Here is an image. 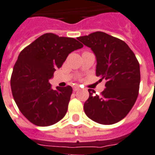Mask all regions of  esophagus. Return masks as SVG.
<instances>
[{
    "label": "esophagus",
    "instance_id": "1",
    "mask_svg": "<svg viewBox=\"0 0 155 155\" xmlns=\"http://www.w3.org/2000/svg\"><path fill=\"white\" fill-rule=\"evenodd\" d=\"M79 89H80V87H79V86H74V92L78 91V90H79Z\"/></svg>",
    "mask_w": 155,
    "mask_h": 155
}]
</instances>
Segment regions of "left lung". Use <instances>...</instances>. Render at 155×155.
<instances>
[{"label":"left lung","mask_w":155,"mask_h":155,"mask_svg":"<svg viewBox=\"0 0 155 155\" xmlns=\"http://www.w3.org/2000/svg\"><path fill=\"white\" fill-rule=\"evenodd\" d=\"M78 39L95 54L96 75L101 78L100 80H106L101 95L89 89L85 113L101 124H116L128 114L139 95V62L125 42L107 33L96 31Z\"/></svg>","instance_id":"left-lung-1"}]
</instances>
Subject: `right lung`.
Wrapping results in <instances>:
<instances>
[{
	"instance_id": "1",
	"label": "right lung",
	"mask_w": 155,
	"mask_h": 155,
	"mask_svg": "<svg viewBox=\"0 0 155 155\" xmlns=\"http://www.w3.org/2000/svg\"><path fill=\"white\" fill-rule=\"evenodd\" d=\"M82 47L74 38L46 33L20 53L12 74V93L21 113L33 124L50 126L65 116L72 87L54 90L49 81L69 54Z\"/></svg>"
}]
</instances>
